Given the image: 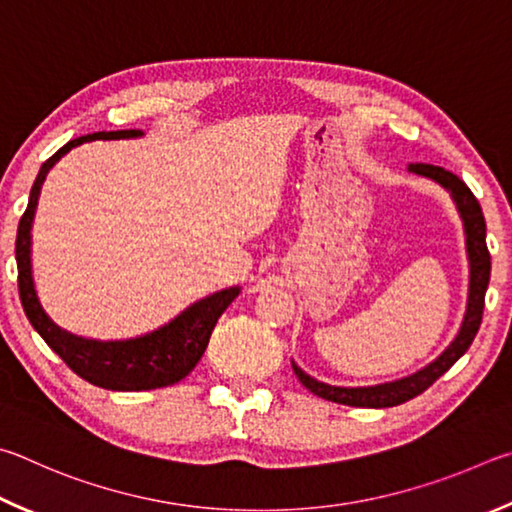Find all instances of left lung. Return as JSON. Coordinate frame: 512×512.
<instances>
[{
    "instance_id": "left-lung-1",
    "label": "left lung",
    "mask_w": 512,
    "mask_h": 512,
    "mask_svg": "<svg viewBox=\"0 0 512 512\" xmlns=\"http://www.w3.org/2000/svg\"><path fill=\"white\" fill-rule=\"evenodd\" d=\"M409 173L432 179V182L441 184L447 193H450L452 202L456 204L459 218L463 222L465 233V254H468V267H470V281H468V306H465V315L461 321V328L456 337L450 342V346L436 357L434 362H429L423 369L407 375V378H398L393 382L373 384V387H337V384L321 382L312 378L301 366L292 360V369L297 373L299 382L315 396L339 402V405L348 407H396L416 398L425 389L441 378L445 371H450V366L459 360V357L468 351L470 344L474 342V335L481 326L483 317V299H486L488 281H490V254L486 247V220H483L481 206L477 197L465 186L459 177L450 170L432 164H409Z\"/></svg>"
}]
</instances>
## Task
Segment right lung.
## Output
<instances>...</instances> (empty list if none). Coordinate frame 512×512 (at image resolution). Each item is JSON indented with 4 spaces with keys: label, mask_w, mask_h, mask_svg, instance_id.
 I'll return each instance as SVG.
<instances>
[{
    "label": "right lung",
    "mask_w": 512,
    "mask_h": 512,
    "mask_svg": "<svg viewBox=\"0 0 512 512\" xmlns=\"http://www.w3.org/2000/svg\"><path fill=\"white\" fill-rule=\"evenodd\" d=\"M137 137H143L141 130H116L85 134V137L65 143L56 155L49 157L40 166V173L35 177L29 195V206H26L20 227H17L15 240L17 285H20V299L31 326L38 330V335L49 344L53 353L60 355V360L71 371L89 384H94V387L110 391H150L159 387H170V384L184 380L204 355L206 344H209V337L215 324H218L220 315L240 294L238 285L224 288L191 303L175 319H170L168 324L150 330L146 335L130 339H107V342L69 333V330L60 328L44 312L38 292H35L31 265V229L44 179H47L49 170L71 148L80 146V143L96 139L112 141Z\"/></svg>",
    "instance_id": "obj_1"
}]
</instances>
